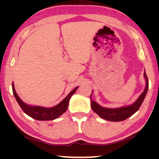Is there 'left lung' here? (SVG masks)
I'll return each mask as SVG.
<instances>
[{"mask_svg":"<svg viewBox=\"0 0 159 159\" xmlns=\"http://www.w3.org/2000/svg\"><path fill=\"white\" fill-rule=\"evenodd\" d=\"M144 78H145L146 80L145 89H144L143 92L140 94V96L138 97V99L131 105L117 107V108H107V107H103L100 106L96 102L93 101L92 98H91V95L93 93L92 92V93L90 95V99L91 107H92L93 111L95 113H96L100 117H102L104 120H108V121L120 122L130 117L134 113L137 112L138 111V109L140 108V107L141 106L144 98H145L146 95H147V90H148L149 81L147 75H146L145 70H144Z\"/></svg>","mask_w":159,"mask_h":159,"instance_id":"obj_1","label":"left lung"}]
</instances>
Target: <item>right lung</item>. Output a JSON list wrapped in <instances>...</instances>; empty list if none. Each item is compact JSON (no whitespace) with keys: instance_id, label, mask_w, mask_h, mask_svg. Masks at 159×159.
Instances as JSON below:
<instances>
[{"instance_id":"add662e5","label":"right lung","mask_w":159,"mask_h":159,"mask_svg":"<svg viewBox=\"0 0 159 159\" xmlns=\"http://www.w3.org/2000/svg\"><path fill=\"white\" fill-rule=\"evenodd\" d=\"M77 89L78 87H76L58 105L52 107H44L41 106H33V105H27L26 103L24 102L16 93L15 88H14V84L12 83V92L19 106L25 114L36 120H52L61 116L68 108L69 99Z\"/></svg>"}]
</instances>
